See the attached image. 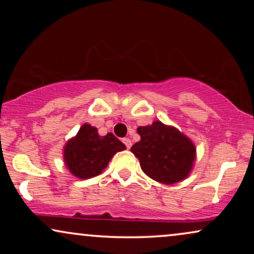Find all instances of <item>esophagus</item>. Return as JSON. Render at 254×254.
Returning <instances> with one entry per match:
<instances>
[{"instance_id":"34e87169","label":"esophagus","mask_w":254,"mask_h":254,"mask_svg":"<svg viewBox=\"0 0 254 254\" xmlns=\"http://www.w3.org/2000/svg\"><path fill=\"white\" fill-rule=\"evenodd\" d=\"M123 142H124L125 144H126L127 149H130V147H131V141L129 140V138H128V137H125L124 140H123Z\"/></svg>"}]
</instances>
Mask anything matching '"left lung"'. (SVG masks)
Masks as SVG:
<instances>
[{"mask_svg":"<svg viewBox=\"0 0 254 254\" xmlns=\"http://www.w3.org/2000/svg\"><path fill=\"white\" fill-rule=\"evenodd\" d=\"M141 140L130 151L140 161L142 171L156 182L172 185L192 172L196 148L189 136L176 127L155 120L137 128Z\"/></svg>","mask_w":254,"mask_h":254,"instance_id":"left-lung-1","label":"left lung"}]
</instances>
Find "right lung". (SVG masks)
Masks as SVG:
<instances>
[{
  "label": "right lung",
  "mask_w": 254,
  "mask_h": 254,
  "mask_svg": "<svg viewBox=\"0 0 254 254\" xmlns=\"http://www.w3.org/2000/svg\"><path fill=\"white\" fill-rule=\"evenodd\" d=\"M126 149L112 133L100 136L98 129L84 124L64 147V162L68 171L78 179H90L102 173L117 152Z\"/></svg>",
  "instance_id": "1"
}]
</instances>
